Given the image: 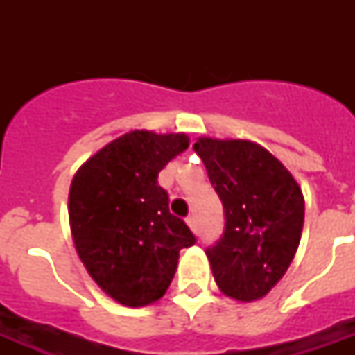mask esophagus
<instances>
[{
  "label": "esophagus",
  "mask_w": 355,
  "mask_h": 355,
  "mask_svg": "<svg viewBox=\"0 0 355 355\" xmlns=\"http://www.w3.org/2000/svg\"><path fill=\"white\" fill-rule=\"evenodd\" d=\"M186 223H188V227L193 230V232H197V219H195L193 216H189L188 219H186Z\"/></svg>",
  "instance_id": "34e87169"
}]
</instances>
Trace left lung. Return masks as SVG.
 Returning <instances> with one entry per match:
<instances>
[{"instance_id":"obj_1","label":"left lung","mask_w":355,"mask_h":355,"mask_svg":"<svg viewBox=\"0 0 355 355\" xmlns=\"http://www.w3.org/2000/svg\"><path fill=\"white\" fill-rule=\"evenodd\" d=\"M195 153L225 208V232L206 248L227 297L252 302L286 275L304 225V197L293 175L248 139L199 138Z\"/></svg>"}]
</instances>
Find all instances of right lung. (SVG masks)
Here are the masks:
<instances>
[{
	"label": "right lung",
	"instance_id": "right-lung-1",
	"mask_svg": "<svg viewBox=\"0 0 355 355\" xmlns=\"http://www.w3.org/2000/svg\"><path fill=\"white\" fill-rule=\"evenodd\" d=\"M188 145L186 134L132 130L97 150L71 180L75 248L97 286L123 306L164 297L180 248L197 241L158 186V173Z\"/></svg>",
	"mask_w": 355,
	"mask_h": 355
}]
</instances>
